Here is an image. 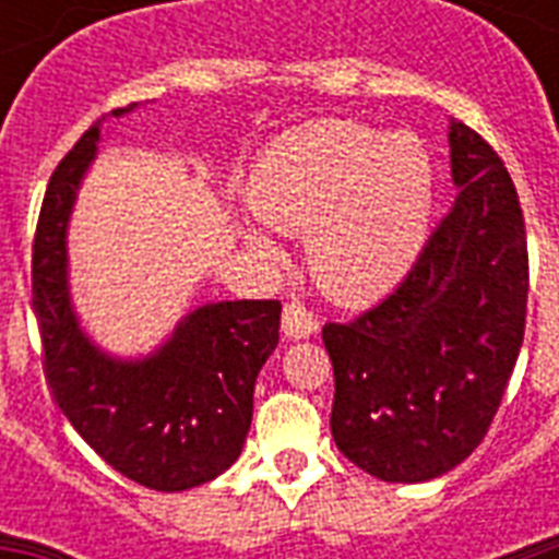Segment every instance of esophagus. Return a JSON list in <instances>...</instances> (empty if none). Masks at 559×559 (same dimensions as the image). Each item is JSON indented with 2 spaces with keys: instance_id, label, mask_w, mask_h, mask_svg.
<instances>
[{
  "instance_id": "esophagus-1",
  "label": "esophagus",
  "mask_w": 559,
  "mask_h": 559,
  "mask_svg": "<svg viewBox=\"0 0 559 559\" xmlns=\"http://www.w3.org/2000/svg\"><path fill=\"white\" fill-rule=\"evenodd\" d=\"M319 322H316L313 310H307L305 305H298V301H289L284 307V316H281V331L289 340H307L310 333H316Z\"/></svg>"
}]
</instances>
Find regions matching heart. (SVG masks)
Listing matches in <instances>:
<instances>
[{"instance_id": "1", "label": "heart", "mask_w": 559, "mask_h": 559, "mask_svg": "<svg viewBox=\"0 0 559 559\" xmlns=\"http://www.w3.org/2000/svg\"><path fill=\"white\" fill-rule=\"evenodd\" d=\"M246 200L275 231L307 235L319 287L359 305L389 296L417 266L432 235L438 177L417 135L324 118L289 130L254 159ZM246 240L284 261L258 228H246Z\"/></svg>"}]
</instances>
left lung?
<instances>
[{
    "mask_svg": "<svg viewBox=\"0 0 559 559\" xmlns=\"http://www.w3.org/2000/svg\"><path fill=\"white\" fill-rule=\"evenodd\" d=\"M459 197L394 293L345 324H324L331 432L382 481L417 485L459 467L508 389L528 307V243L504 162L450 121Z\"/></svg>",
    "mask_w": 559,
    "mask_h": 559,
    "instance_id": "8db88e82",
    "label": "left lung"
}]
</instances>
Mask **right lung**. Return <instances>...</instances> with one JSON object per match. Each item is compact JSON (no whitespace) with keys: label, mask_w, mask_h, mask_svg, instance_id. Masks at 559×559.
Wrapping results in <instances>:
<instances>
[{"label":"right lung","mask_w":559,"mask_h":559,"mask_svg":"<svg viewBox=\"0 0 559 559\" xmlns=\"http://www.w3.org/2000/svg\"><path fill=\"white\" fill-rule=\"evenodd\" d=\"M139 104L121 107L124 118ZM100 121L81 135L48 179L39 209L31 293L46 380L83 441L135 485L177 493L226 473L252 424L254 380L278 345V301L202 305L159 348L139 359L90 340L69 289V219L98 156Z\"/></svg>","instance_id":"1"}]
</instances>
